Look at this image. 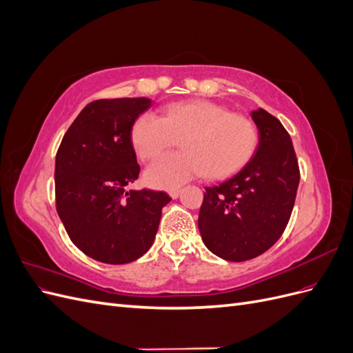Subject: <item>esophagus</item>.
Wrapping results in <instances>:
<instances>
[{"instance_id":"34e87169","label":"esophagus","mask_w":353,"mask_h":353,"mask_svg":"<svg viewBox=\"0 0 353 353\" xmlns=\"http://www.w3.org/2000/svg\"><path fill=\"white\" fill-rule=\"evenodd\" d=\"M179 194H181V190L179 188H174V190L169 191V196L172 197V199H178Z\"/></svg>"}]
</instances>
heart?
Returning a JSON list of instances; mask_svg holds the SVG:
<instances>
[{"mask_svg":"<svg viewBox=\"0 0 353 353\" xmlns=\"http://www.w3.org/2000/svg\"><path fill=\"white\" fill-rule=\"evenodd\" d=\"M181 137L184 152L159 157L145 169L150 187L174 190L203 174L210 179L227 178L249 162L258 145L250 119L206 100L172 103L162 116L145 112L131 128L134 150L144 160L163 153Z\"/></svg>","mask_w":353,"mask_h":353,"instance_id":"1","label":"heart"}]
</instances>
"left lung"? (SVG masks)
I'll list each match as a JSON object with an SVG mask.
<instances>
[{"label": "left lung", "instance_id": "left-lung-1", "mask_svg": "<svg viewBox=\"0 0 353 353\" xmlns=\"http://www.w3.org/2000/svg\"><path fill=\"white\" fill-rule=\"evenodd\" d=\"M259 144L239 174L206 187L199 230L206 248L230 262L262 254L279 241L294 206L299 165L292 138L275 116L252 112Z\"/></svg>", "mask_w": 353, "mask_h": 353}]
</instances>
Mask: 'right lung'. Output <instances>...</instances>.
Masks as SVG:
<instances>
[{
	"label": "right lung",
	"mask_w": 353,
	"mask_h": 353,
	"mask_svg": "<svg viewBox=\"0 0 353 353\" xmlns=\"http://www.w3.org/2000/svg\"><path fill=\"white\" fill-rule=\"evenodd\" d=\"M152 100L103 99L85 105L56 154V208L72 243L90 258L130 263L152 248L163 191L126 190L140 175L131 141Z\"/></svg>",
	"instance_id": "right-lung-1"
}]
</instances>
